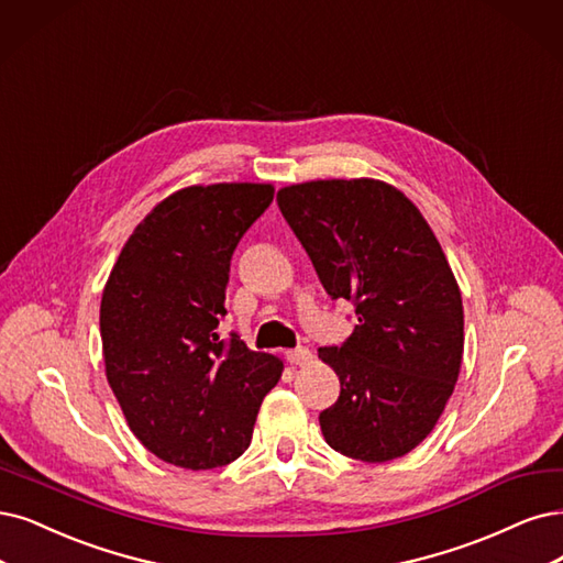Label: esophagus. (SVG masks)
I'll use <instances>...</instances> for the list:
<instances>
[{
  "instance_id": "esophagus-1",
  "label": "esophagus",
  "mask_w": 563,
  "mask_h": 563,
  "mask_svg": "<svg viewBox=\"0 0 563 563\" xmlns=\"http://www.w3.org/2000/svg\"><path fill=\"white\" fill-rule=\"evenodd\" d=\"M285 357H287L289 364L303 366V364H308L310 360H313V352H310L308 347H295V350H287Z\"/></svg>"
}]
</instances>
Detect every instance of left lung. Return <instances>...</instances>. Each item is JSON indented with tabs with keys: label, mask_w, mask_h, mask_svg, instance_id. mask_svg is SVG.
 I'll return each mask as SVG.
<instances>
[{
	"label": "left lung",
	"mask_w": 563,
	"mask_h": 563,
	"mask_svg": "<svg viewBox=\"0 0 563 563\" xmlns=\"http://www.w3.org/2000/svg\"><path fill=\"white\" fill-rule=\"evenodd\" d=\"M276 199L327 295L352 301L360 322L318 350L341 380L320 412L324 441L368 464L397 460L431 433L460 378L464 308L441 243L383 180H310Z\"/></svg>",
	"instance_id": "1"
}]
</instances>
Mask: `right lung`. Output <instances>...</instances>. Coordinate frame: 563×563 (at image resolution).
I'll use <instances>...</instances> for the list:
<instances>
[{
	"mask_svg": "<svg viewBox=\"0 0 563 563\" xmlns=\"http://www.w3.org/2000/svg\"><path fill=\"white\" fill-rule=\"evenodd\" d=\"M274 201L260 183L192 185L134 229L101 295L103 364L136 439L162 462L239 460L283 362L220 339L232 255Z\"/></svg>",
	"mask_w": 563,
	"mask_h": 563,
	"instance_id": "add662e5",
	"label": "right lung"
}]
</instances>
